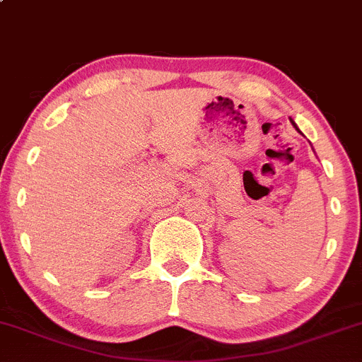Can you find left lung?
<instances>
[{"mask_svg":"<svg viewBox=\"0 0 362 362\" xmlns=\"http://www.w3.org/2000/svg\"><path fill=\"white\" fill-rule=\"evenodd\" d=\"M291 123H293V127H295L296 128V124H295V121H291ZM296 130H298V128H296ZM300 132V130H298Z\"/></svg>","mask_w":362,"mask_h":362,"instance_id":"left-lung-1","label":"left lung"}]
</instances>
